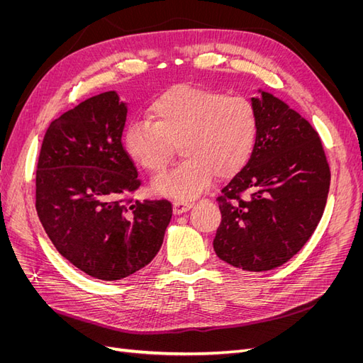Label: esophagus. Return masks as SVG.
I'll return each instance as SVG.
<instances>
[{
    "label": "esophagus",
    "mask_w": 363,
    "mask_h": 363,
    "mask_svg": "<svg viewBox=\"0 0 363 363\" xmlns=\"http://www.w3.org/2000/svg\"><path fill=\"white\" fill-rule=\"evenodd\" d=\"M192 206H194L192 203L175 201V203H174V206H172V211H174V213H175V215H182V213H184V212L191 211V207H192Z\"/></svg>",
    "instance_id": "34e87169"
}]
</instances>
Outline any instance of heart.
Segmentation results:
<instances>
[{
    "label": "heart",
    "mask_w": 363,
    "mask_h": 363,
    "mask_svg": "<svg viewBox=\"0 0 363 363\" xmlns=\"http://www.w3.org/2000/svg\"><path fill=\"white\" fill-rule=\"evenodd\" d=\"M151 119H133L125 150L139 167L160 172L180 144L186 157L152 182V191L179 201L194 200L219 179L233 177L255 150L259 121L245 96L195 86H174L150 106Z\"/></svg>",
    "instance_id": "1"
}]
</instances>
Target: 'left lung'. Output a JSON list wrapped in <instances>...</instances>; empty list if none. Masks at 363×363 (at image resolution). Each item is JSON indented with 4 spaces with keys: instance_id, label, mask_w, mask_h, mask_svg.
Returning a JSON list of instances; mask_svg holds the SVG:
<instances>
[{
    "instance_id": "obj_1",
    "label": "left lung",
    "mask_w": 363,
    "mask_h": 363,
    "mask_svg": "<svg viewBox=\"0 0 363 363\" xmlns=\"http://www.w3.org/2000/svg\"><path fill=\"white\" fill-rule=\"evenodd\" d=\"M251 98L259 133L248 163L218 199L216 256L245 271L286 263L323 216L330 168L321 139L307 121L269 92Z\"/></svg>"
}]
</instances>
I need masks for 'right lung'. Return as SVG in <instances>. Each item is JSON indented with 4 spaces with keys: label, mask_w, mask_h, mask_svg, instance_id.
I'll list each match as a JSON object with an SVG mask.
<instances>
[{
    "label": "right lung",
    "mask_w": 363,
    "mask_h": 363,
    "mask_svg": "<svg viewBox=\"0 0 363 363\" xmlns=\"http://www.w3.org/2000/svg\"><path fill=\"white\" fill-rule=\"evenodd\" d=\"M125 119L115 91L80 103L50 124L36 171V211L51 242L104 281L147 267L172 216L167 200H128L140 182L123 147Z\"/></svg>",
    "instance_id": "right-lung-1"
}]
</instances>
